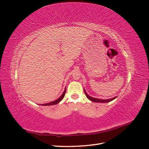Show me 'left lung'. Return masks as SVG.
<instances>
[{
  "label": "left lung",
  "instance_id": "8db88e82",
  "mask_svg": "<svg viewBox=\"0 0 149 149\" xmlns=\"http://www.w3.org/2000/svg\"><path fill=\"white\" fill-rule=\"evenodd\" d=\"M84 93L86 94V96L87 98L88 99V100H89L90 101H91L93 102H101V103H104V102H109L110 101H112V100H115V99L117 97H112L111 99H109V100H101V99H98V98H96V97H93L91 96H89L88 94H87L86 91V90L84 89Z\"/></svg>",
  "mask_w": 149,
  "mask_h": 149
}]
</instances>
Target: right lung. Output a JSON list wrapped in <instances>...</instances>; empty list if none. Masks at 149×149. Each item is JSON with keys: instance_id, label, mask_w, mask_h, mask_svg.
<instances>
[{"instance_id": "obj_1", "label": "right lung", "mask_w": 149, "mask_h": 149, "mask_svg": "<svg viewBox=\"0 0 149 149\" xmlns=\"http://www.w3.org/2000/svg\"><path fill=\"white\" fill-rule=\"evenodd\" d=\"M65 93H66V88L65 89L63 93V94H61V96L59 98H58L57 100H56L55 101H52V102H48V103H46V104H43L42 106H52V105L57 104L58 103H59V102L63 100V99L64 98L65 95Z\"/></svg>"}]
</instances>
